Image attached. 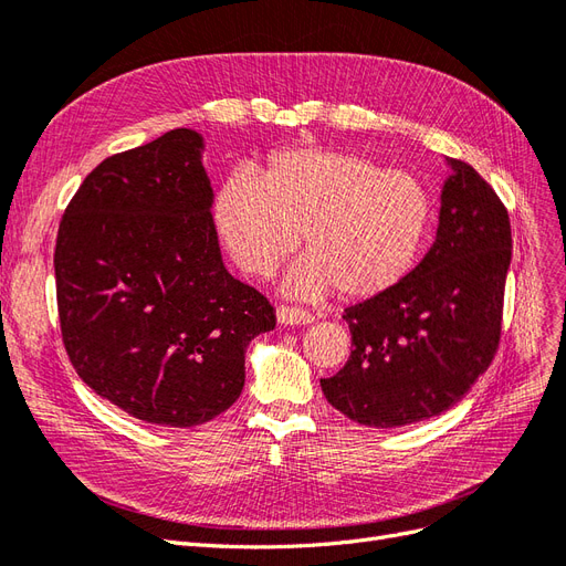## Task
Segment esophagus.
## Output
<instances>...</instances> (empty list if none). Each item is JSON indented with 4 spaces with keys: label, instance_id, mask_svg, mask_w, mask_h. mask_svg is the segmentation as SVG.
Returning <instances> with one entry per match:
<instances>
[{
    "label": "esophagus",
    "instance_id": "34e87169",
    "mask_svg": "<svg viewBox=\"0 0 566 566\" xmlns=\"http://www.w3.org/2000/svg\"><path fill=\"white\" fill-rule=\"evenodd\" d=\"M277 319L282 322V325H311L313 322V315L308 311L303 308H296V305H280L277 308Z\"/></svg>",
    "mask_w": 566,
    "mask_h": 566
}]
</instances>
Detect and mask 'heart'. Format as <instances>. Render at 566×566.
Returning <instances> with one entry per match:
<instances>
[{"label": "heart", "mask_w": 566, "mask_h": 566, "mask_svg": "<svg viewBox=\"0 0 566 566\" xmlns=\"http://www.w3.org/2000/svg\"><path fill=\"white\" fill-rule=\"evenodd\" d=\"M429 193L402 170L338 149H286L216 197V222L241 270L272 277L303 237L289 292L373 298L406 277L429 228Z\"/></svg>", "instance_id": "1"}]
</instances>
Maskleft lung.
Here are the masks:
<instances>
[{"label":"left lung","instance_id":"8db88e82","mask_svg":"<svg viewBox=\"0 0 566 566\" xmlns=\"http://www.w3.org/2000/svg\"><path fill=\"white\" fill-rule=\"evenodd\" d=\"M450 168L433 247L389 292L346 308L350 358L319 379L332 406L365 427H406L453 408L500 346L510 216L470 164L450 158Z\"/></svg>","mask_w":566,"mask_h":566}]
</instances>
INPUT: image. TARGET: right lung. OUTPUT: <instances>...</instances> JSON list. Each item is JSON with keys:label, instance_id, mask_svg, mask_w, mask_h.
I'll use <instances>...</instances> for the list:
<instances>
[{"label": "right lung", "instance_id": "1", "mask_svg": "<svg viewBox=\"0 0 566 566\" xmlns=\"http://www.w3.org/2000/svg\"><path fill=\"white\" fill-rule=\"evenodd\" d=\"M201 135L177 127L113 154L59 222L61 342L77 377L142 422L197 427L244 389L251 338L277 325L224 270Z\"/></svg>", "mask_w": 566, "mask_h": 566}]
</instances>
